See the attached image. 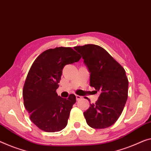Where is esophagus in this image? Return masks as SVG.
<instances>
[{
    "label": "esophagus",
    "mask_w": 151,
    "mask_h": 151,
    "mask_svg": "<svg viewBox=\"0 0 151 151\" xmlns=\"http://www.w3.org/2000/svg\"><path fill=\"white\" fill-rule=\"evenodd\" d=\"M76 100H79L81 99H82V96L76 95Z\"/></svg>",
    "instance_id": "obj_1"
}]
</instances>
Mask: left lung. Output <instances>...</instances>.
Here are the masks:
<instances>
[{
    "label": "left lung",
    "mask_w": 151,
    "mask_h": 151,
    "mask_svg": "<svg viewBox=\"0 0 151 151\" xmlns=\"http://www.w3.org/2000/svg\"><path fill=\"white\" fill-rule=\"evenodd\" d=\"M74 48L88 67L90 86L100 92L96 103L90 104L83 113L86 122L94 129L109 127L118 120L127 100L128 79L125 69L104 48L96 45Z\"/></svg>",
    "instance_id": "8db88e82"
}]
</instances>
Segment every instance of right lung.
Returning <instances> with one entry per match:
<instances>
[{
  "mask_svg": "<svg viewBox=\"0 0 151 151\" xmlns=\"http://www.w3.org/2000/svg\"><path fill=\"white\" fill-rule=\"evenodd\" d=\"M81 58L71 47H55L40 53L31 66L23 88L24 104L31 121L42 131L60 132L67 125L76 96L63 98L56 89L64 66Z\"/></svg>",
  "mask_w": 151,
  "mask_h": 151,
  "instance_id": "obj_1",
  "label": "right lung"
}]
</instances>
